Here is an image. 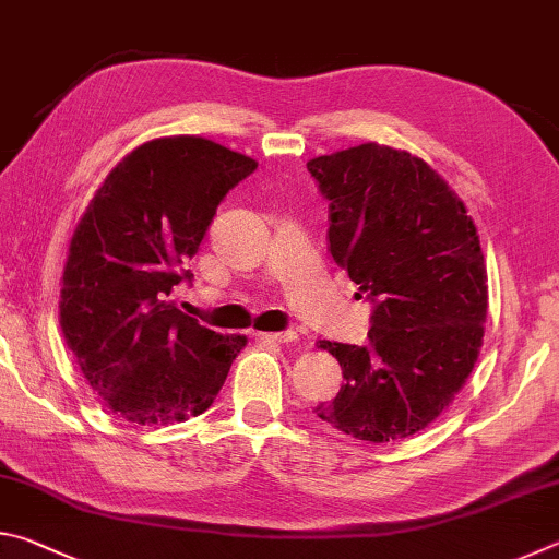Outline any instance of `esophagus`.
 <instances>
[{"label":"esophagus","instance_id":"esophagus-1","mask_svg":"<svg viewBox=\"0 0 559 559\" xmlns=\"http://www.w3.org/2000/svg\"><path fill=\"white\" fill-rule=\"evenodd\" d=\"M259 340H266V343H293L298 340L296 330H283V333H257Z\"/></svg>","mask_w":559,"mask_h":559}]
</instances>
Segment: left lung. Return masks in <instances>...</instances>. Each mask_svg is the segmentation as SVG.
<instances>
[{
    "mask_svg": "<svg viewBox=\"0 0 559 559\" xmlns=\"http://www.w3.org/2000/svg\"><path fill=\"white\" fill-rule=\"evenodd\" d=\"M330 202V253L374 302L365 347L320 340L343 367L330 427L390 443L427 429L484 345L488 276L476 224L437 169L377 143L313 157Z\"/></svg>",
    "mask_w": 559,
    "mask_h": 559,
    "instance_id": "obj_1",
    "label": "left lung"
}]
</instances>
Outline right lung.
<instances>
[{
	"label": "right lung",
	"instance_id": "obj_1",
	"mask_svg": "<svg viewBox=\"0 0 559 559\" xmlns=\"http://www.w3.org/2000/svg\"><path fill=\"white\" fill-rule=\"evenodd\" d=\"M259 167L200 135L157 138L110 169L75 224L59 320L86 382L132 424L206 412L243 335H219L175 306L216 206Z\"/></svg>",
	"mask_w": 559,
	"mask_h": 559
}]
</instances>
